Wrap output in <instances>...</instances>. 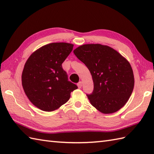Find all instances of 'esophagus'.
I'll use <instances>...</instances> for the list:
<instances>
[{
    "label": "esophagus",
    "instance_id": "1",
    "mask_svg": "<svg viewBox=\"0 0 154 154\" xmlns=\"http://www.w3.org/2000/svg\"><path fill=\"white\" fill-rule=\"evenodd\" d=\"M77 87H78V88H79V89H81V87H82V82H79V83H77Z\"/></svg>",
    "mask_w": 154,
    "mask_h": 154
}]
</instances>
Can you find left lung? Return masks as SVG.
I'll return each instance as SVG.
<instances>
[{"label": "left lung", "mask_w": 154, "mask_h": 154, "mask_svg": "<svg viewBox=\"0 0 154 154\" xmlns=\"http://www.w3.org/2000/svg\"><path fill=\"white\" fill-rule=\"evenodd\" d=\"M73 53L92 75L94 89L87 94L91 104L103 114L116 112L125 105L134 86L128 61L113 48L99 44L80 45Z\"/></svg>", "instance_id": "8db88e82"}]
</instances>
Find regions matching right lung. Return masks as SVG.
<instances>
[{
    "mask_svg": "<svg viewBox=\"0 0 154 154\" xmlns=\"http://www.w3.org/2000/svg\"><path fill=\"white\" fill-rule=\"evenodd\" d=\"M73 44L51 43L35 50L27 60L22 74V85L30 102L42 110L51 112L66 103L77 89L68 81L62 63L73 50Z\"/></svg>",
    "mask_w": 154,
    "mask_h": 154,
    "instance_id": "1",
    "label": "right lung"
}]
</instances>
